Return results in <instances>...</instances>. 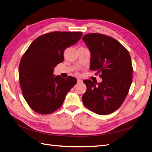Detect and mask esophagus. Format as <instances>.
<instances>
[{
  "label": "esophagus",
  "instance_id": "1",
  "mask_svg": "<svg viewBox=\"0 0 152 152\" xmlns=\"http://www.w3.org/2000/svg\"><path fill=\"white\" fill-rule=\"evenodd\" d=\"M77 83H80L83 82V81H82L81 80H80V79H77Z\"/></svg>",
  "mask_w": 152,
  "mask_h": 152
}]
</instances>
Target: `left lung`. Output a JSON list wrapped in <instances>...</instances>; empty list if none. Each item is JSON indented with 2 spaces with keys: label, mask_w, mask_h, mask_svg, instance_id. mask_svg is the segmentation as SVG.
<instances>
[{
  "label": "left lung",
  "mask_w": 152,
  "mask_h": 152,
  "mask_svg": "<svg viewBox=\"0 0 152 152\" xmlns=\"http://www.w3.org/2000/svg\"><path fill=\"white\" fill-rule=\"evenodd\" d=\"M91 53L90 68L101 74L102 81L85 80L83 103L94 113L108 115L118 109L132 83L133 67L128 50L114 38L97 33L82 38Z\"/></svg>",
  "instance_id": "8db88e82"
}]
</instances>
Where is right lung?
<instances>
[{
  "instance_id": "add662e5",
  "label": "right lung",
  "mask_w": 152,
  "mask_h": 152,
  "mask_svg": "<svg viewBox=\"0 0 152 152\" xmlns=\"http://www.w3.org/2000/svg\"><path fill=\"white\" fill-rule=\"evenodd\" d=\"M81 32H53L36 38L22 57L19 77L22 94L32 110L51 113L63 104L77 83L75 77L55 76L54 68L64 60V50L81 39Z\"/></svg>"
}]
</instances>
